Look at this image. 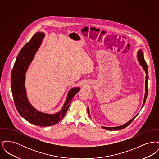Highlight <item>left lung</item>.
I'll use <instances>...</instances> for the list:
<instances>
[{
	"label": "left lung",
	"instance_id": "1",
	"mask_svg": "<svg viewBox=\"0 0 159 159\" xmlns=\"http://www.w3.org/2000/svg\"><path fill=\"white\" fill-rule=\"evenodd\" d=\"M137 57H138V61L139 62L140 65L143 67V68H144V71L146 73V77H145V79H146V80H145V97H144V102H143V107H143L144 104L145 102L146 99H147V94H148V86H147L148 80V67H147V64L145 61L144 60V55H143V52L141 49H139V51H138V53H137ZM88 113L89 116L91 117V115H90V113H89V108L88 107ZM138 114H136V116L134 118H132L128 122H127L126 123H125V124H124L123 125H121L120 126H117V127H104V126H101V128L102 129H106V130H121V129L126 128L128 126H129L132 122V121L135 119V117L138 116Z\"/></svg>",
	"mask_w": 159,
	"mask_h": 159
}]
</instances>
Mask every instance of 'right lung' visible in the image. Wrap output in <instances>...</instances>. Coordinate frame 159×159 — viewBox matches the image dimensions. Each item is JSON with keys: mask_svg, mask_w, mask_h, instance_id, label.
I'll return each mask as SVG.
<instances>
[{"mask_svg": "<svg viewBox=\"0 0 159 159\" xmlns=\"http://www.w3.org/2000/svg\"><path fill=\"white\" fill-rule=\"evenodd\" d=\"M44 37L45 34L43 32H38L23 46L16 57L11 77L12 93L18 112L25 120L39 126H52L62 120L73 98L80 90L79 88H74L70 90L63 107L57 113H42L30 104L25 88V74Z\"/></svg>", "mask_w": 159, "mask_h": 159, "instance_id": "1", "label": "right lung"}]
</instances>
